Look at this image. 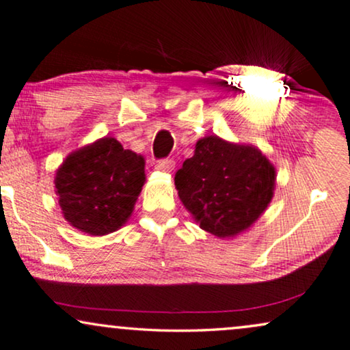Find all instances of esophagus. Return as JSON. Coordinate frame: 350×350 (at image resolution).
<instances>
[{"label": "esophagus", "mask_w": 350, "mask_h": 350, "mask_svg": "<svg viewBox=\"0 0 350 350\" xmlns=\"http://www.w3.org/2000/svg\"><path fill=\"white\" fill-rule=\"evenodd\" d=\"M174 166H176V163L172 160H161L157 163L155 167L161 172H171L172 170H174Z\"/></svg>", "instance_id": "obj_1"}]
</instances>
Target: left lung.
<instances>
[{
  "label": "left lung",
  "mask_w": 350,
  "mask_h": 350,
  "mask_svg": "<svg viewBox=\"0 0 350 350\" xmlns=\"http://www.w3.org/2000/svg\"><path fill=\"white\" fill-rule=\"evenodd\" d=\"M275 180V166L258 147L216 134L198 139L193 157L174 176L184 208L217 239L248 230L272 202Z\"/></svg>",
  "instance_id": "obj_1"
}]
</instances>
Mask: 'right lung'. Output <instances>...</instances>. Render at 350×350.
<instances>
[{"mask_svg":"<svg viewBox=\"0 0 350 350\" xmlns=\"http://www.w3.org/2000/svg\"><path fill=\"white\" fill-rule=\"evenodd\" d=\"M146 183V160L115 137L68 153L54 176L59 206L70 226L92 237L116 232L134 211Z\"/></svg>","mask_w":350,"mask_h":350,"instance_id":"add662e5","label":"right lung"}]
</instances>
